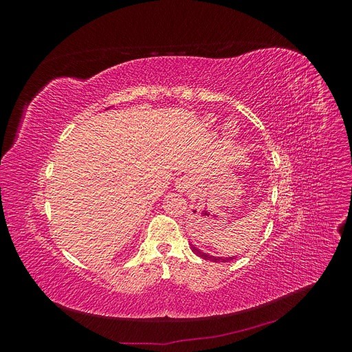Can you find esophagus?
<instances>
[{"mask_svg": "<svg viewBox=\"0 0 352 352\" xmlns=\"http://www.w3.org/2000/svg\"><path fill=\"white\" fill-rule=\"evenodd\" d=\"M189 188H192V180L189 177H180L177 182H176V189L179 192H185Z\"/></svg>", "mask_w": 352, "mask_h": 352, "instance_id": "obj_1", "label": "esophagus"}]
</instances>
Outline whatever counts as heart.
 Masks as SVG:
<instances>
[{
    "label": "heart",
    "instance_id": "b5f03b06",
    "mask_svg": "<svg viewBox=\"0 0 352 352\" xmlns=\"http://www.w3.org/2000/svg\"><path fill=\"white\" fill-rule=\"evenodd\" d=\"M230 132H233V127L232 126H230Z\"/></svg>",
    "mask_w": 352,
    "mask_h": 352
}]
</instances>
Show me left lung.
Here are the masks:
<instances>
[{"instance_id": "1", "label": "left lung", "mask_w": 352, "mask_h": 352, "mask_svg": "<svg viewBox=\"0 0 352 352\" xmlns=\"http://www.w3.org/2000/svg\"><path fill=\"white\" fill-rule=\"evenodd\" d=\"M190 248H192V251L198 255V257L204 258V260L214 261V263H228V261H232L233 258H235V255H233V257H216V255H211V254H208V252H202L201 250H198L197 247H194V245H190Z\"/></svg>"}]
</instances>
